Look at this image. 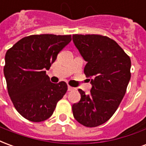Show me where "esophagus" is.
Listing matches in <instances>:
<instances>
[{"label":"esophagus","mask_w":146,"mask_h":146,"mask_svg":"<svg viewBox=\"0 0 146 146\" xmlns=\"http://www.w3.org/2000/svg\"><path fill=\"white\" fill-rule=\"evenodd\" d=\"M76 88H73V87H71V86H68V91L69 92H71V91H75Z\"/></svg>","instance_id":"1"}]
</instances>
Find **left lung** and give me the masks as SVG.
Wrapping results in <instances>:
<instances>
[{"instance_id":"left-lung-1","label":"left lung","mask_w":146,"mask_h":146,"mask_svg":"<svg viewBox=\"0 0 146 146\" xmlns=\"http://www.w3.org/2000/svg\"><path fill=\"white\" fill-rule=\"evenodd\" d=\"M73 41L87 62L86 76L92 78L88 95L78 90L81 98L72 106L73 116L85 127H98L111 118L125 95L131 79V58L108 36L74 34Z\"/></svg>"}]
</instances>
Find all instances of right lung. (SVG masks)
Returning <instances> with one entry per match:
<instances>
[{
  "instance_id": "right-lung-1",
  "label": "right lung",
  "mask_w": 146,
  "mask_h": 146,
  "mask_svg": "<svg viewBox=\"0 0 146 146\" xmlns=\"http://www.w3.org/2000/svg\"><path fill=\"white\" fill-rule=\"evenodd\" d=\"M71 40V35H30L6 52L4 74L8 95L18 113L28 120L48 119L66 94V83H51L45 70Z\"/></svg>"
}]
</instances>
